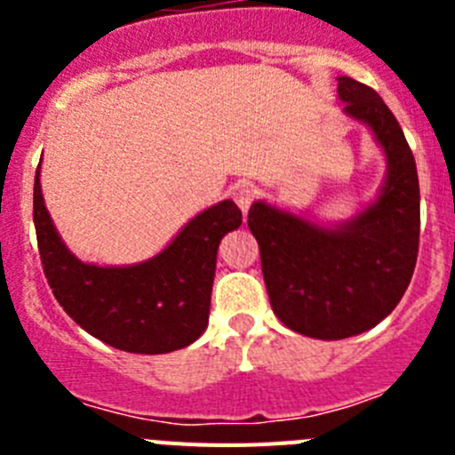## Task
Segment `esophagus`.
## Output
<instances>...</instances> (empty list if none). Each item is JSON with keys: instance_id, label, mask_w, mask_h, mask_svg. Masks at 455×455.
Segmentation results:
<instances>
[{"instance_id": "esophagus-1", "label": "esophagus", "mask_w": 455, "mask_h": 455, "mask_svg": "<svg viewBox=\"0 0 455 455\" xmlns=\"http://www.w3.org/2000/svg\"><path fill=\"white\" fill-rule=\"evenodd\" d=\"M232 198H235V203L239 204V209L246 214L248 209H251L252 200H255V191H252L248 184H241V187L235 188V193H232Z\"/></svg>"}]
</instances>
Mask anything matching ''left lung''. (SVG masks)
Wrapping results in <instances>:
<instances>
[{"label":"left lung","mask_w":455,"mask_h":455,"mask_svg":"<svg viewBox=\"0 0 455 455\" xmlns=\"http://www.w3.org/2000/svg\"><path fill=\"white\" fill-rule=\"evenodd\" d=\"M337 92L387 156L378 198L335 228L267 203L248 212L273 312L315 339H344L380 323L403 299L419 251V178L401 124L367 84L339 77Z\"/></svg>","instance_id":"1"}]
</instances>
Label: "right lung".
Listing matches in <instances>:
<instances>
[{"mask_svg": "<svg viewBox=\"0 0 455 455\" xmlns=\"http://www.w3.org/2000/svg\"><path fill=\"white\" fill-rule=\"evenodd\" d=\"M34 223L43 271L54 299L88 335L127 353H171L198 339L209 323L216 251L241 225L232 200L204 209L148 262L95 267L72 255L34 182Z\"/></svg>", "mask_w": 455, "mask_h": 455, "instance_id": "1", "label": "right lung"}]
</instances>
